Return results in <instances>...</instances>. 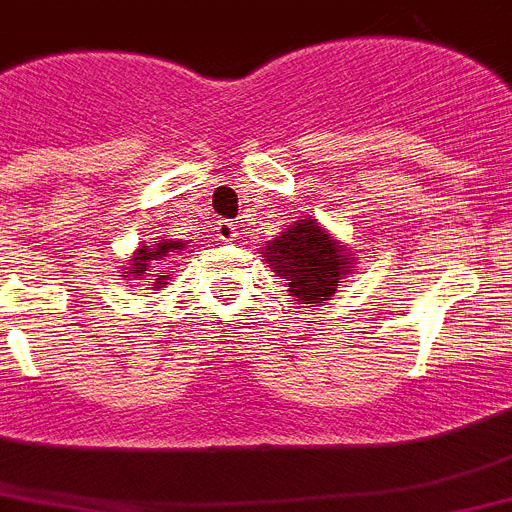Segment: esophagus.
<instances>
[{
	"mask_svg": "<svg viewBox=\"0 0 512 512\" xmlns=\"http://www.w3.org/2000/svg\"><path fill=\"white\" fill-rule=\"evenodd\" d=\"M213 231H216L218 242H234L236 234H239V231H236V223L234 221H216Z\"/></svg>",
	"mask_w": 512,
	"mask_h": 512,
	"instance_id": "esophagus-1",
	"label": "esophagus"
}]
</instances>
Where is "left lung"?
<instances>
[{"label": "left lung", "mask_w": 512, "mask_h": 512, "mask_svg": "<svg viewBox=\"0 0 512 512\" xmlns=\"http://www.w3.org/2000/svg\"><path fill=\"white\" fill-rule=\"evenodd\" d=\"M260 255L278 276L289 281V296H294V302L312 307L328 302L356 265L349 249L336 242L315 218L296 221L265 244Z\"/></svg>", "instance_id": "obj_1"}]
</instances>
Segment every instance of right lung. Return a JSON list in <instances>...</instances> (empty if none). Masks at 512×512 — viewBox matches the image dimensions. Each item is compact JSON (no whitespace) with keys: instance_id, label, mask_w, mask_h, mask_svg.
Segmentation results:
<instances>
[{"instance_id":"right-lung-1","label":"right lung","mask_w":512,"mask_h":512,"mask_svg":"<svg viewBox=\"0 0 512 512\" xmlns=\"http://www.w3.org/2000/svg\"><path fill=\"white\" fill-rule=\"evenodd\" d=\"M182 249L184 242H171V239H158V242L150 244V247L140 244V249H137L135 257H132V268L127 270V273H130L127 281H145L150 283L153 289H163L166 281H169V276H166V265L171 263L169 257L174 255V252H182ZM161 272L164 273L163 277L160 276Z\"/></svg>"}]
</instances>
